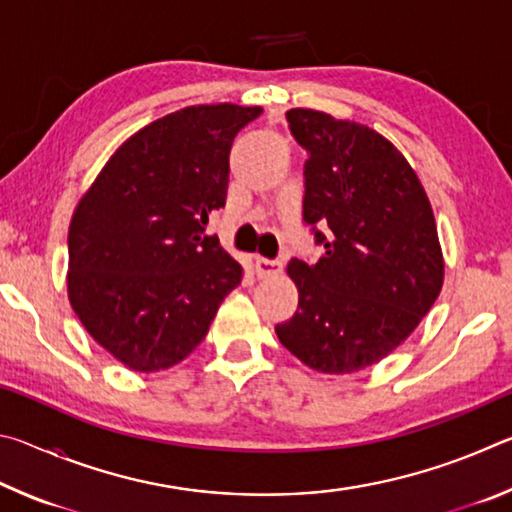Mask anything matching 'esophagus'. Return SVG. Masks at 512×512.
I'll return each instance as SVG.
<instances>
[{"label": "esophagus", "instance_id": "1", "mask_svg": "<svg viewBox=\"0 0 512 512\" xmlns=\"http://www.w3.org/2000/svg\"><path fill=\"white\" fill-rule=\"evenodd\" d=\"M255 271L259 277H271L277 275L282 271V264L280 262H273V259H264V257H257L255 259Z\"/></svg>", "mask_w": 512, "mask_h": 512}]
</instances>
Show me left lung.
<instances>
[{
  "label": "left lung",
  "instance_id": "obj_1",
  "mask_svg": "<svg viewBox=\"0 0 512 512\" xmlns=\"http://www.w3.org/2000/svg\"><path fill=\"white\" fill-rule=\"evenodd\" d=\"M287 119L309 153L302 216L325 250L316 264L289 262L298 309L275 334L311 370L348 375L388 357L427 316L443 289V248L427 192L393 142L320 110Z\"/></svg>",
  "mask_w": 512,
  "mask_h": 512
}]
</instances>
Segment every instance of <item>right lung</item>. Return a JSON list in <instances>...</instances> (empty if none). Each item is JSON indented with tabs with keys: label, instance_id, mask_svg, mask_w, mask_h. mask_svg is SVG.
<instances>
[{
	"label": "right lung",
	"instance_id": "add662e5",
	"mask_svg": "<svg viewBox=\"0 0 512 512\" xmlns=\"http://www.w3.org/2000/svg\"><path fill=\"white\" fill-rule=\"evenodd\" d=\"M262 108L189 106L103 164L69 223L67 298L88 334L135 372L176 366L205 339L241 266L205 235L225 205L230 146Z\"/></svg>",
	"mask_w": 512,
	"mask_h": 512
}]
</instances>
